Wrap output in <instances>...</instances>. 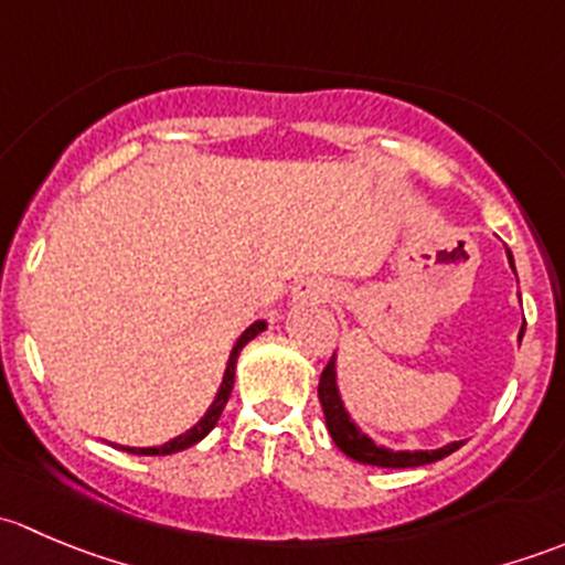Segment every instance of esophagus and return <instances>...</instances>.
Listing matches in <instances>:
<instances>
[{
	"instance_id": "1",
	"label": "esophagus",
	"mask_w": 565,
	"mask_h": 565,
	"mask_svg": "<svg viewBox=\"0 0 565 565\" xmlns=\"http://www.w3.org/2000/svg\"><path fill=\"white\" fill-rule=\"evenodd\" d=\"M295 298L306 300V303H328L333 298V289H330L328 281H319V278H311V281H303L295 292Z\"/></svg>"
}]
</instances>
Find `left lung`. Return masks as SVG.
I'll list each match as a JSON object with an SVG mask.
<instances>
[{"mask_svg": "<svg viewBox=\"0 0 565 565\" xmlns=\"http://www.w3.org/2000/svg\"><path fill=\"white\" fill-rule=\"evenodd\" d=\"M509 262L514 267V256L509 250ZM525 333V328H522ZM520 333V339H522ZM319 404H322L324 424H328L330 437H333L335 446L347 454L350 459L363 461V465H377V467H420L431 465V461L448 457L461 443H451L446 448H437V451H388V448H380L377 443L369 440L361 429L350 420V415L344 413V404L339 398V388H335V355L330 358L328 366L322 369V377H319Z\"/></svg>", "mask_w": 565, "mask_h": 565, "instance_id": "1", "label": "left lung"}]
</instances>
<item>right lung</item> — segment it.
<instances>
[{
    "mask_svg": "<svg viewBox=\"0 0 565 565\" xmlns=\"http://www.w3.org/2000/svg\"><path fill=\"white\" fill-rule=\"evenodd\" d=\"M262 330H265V322H254V324H250V328L246 330V333H243L241 339H237L235 350H232V355H230V363H226V374H224V383H221L218 396H215V402L210 404L207 415H204V418L199 420V424L193 426V429H188L185 435L174 437V440L163 443V446H158V448H125V451H130V454H145V457H163V454H177V451H182V448H191L193 443L202 440V437L207 435V431L213 429L215 424H218L221 413H224L226 402H230L232 385H235V363H237V355H241L243 347H246L248 341L254 339V335H259Z\"/></svg>",
    "mask_w": 565,
    "mask_h": 565,
    "instance_id": "obj_1",
    "label": "right lung"
}]
</instances>
